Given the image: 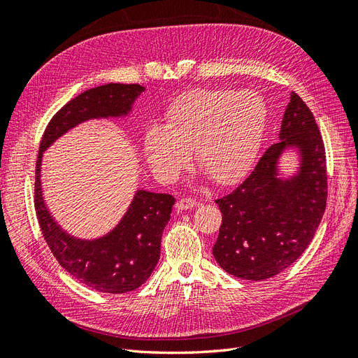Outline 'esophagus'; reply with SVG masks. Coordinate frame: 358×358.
Wrapping results in <instances>:
<instances>
[{
  "mask_svg": "<svg viewBox=\"0 0 358 358\" xmlns=\"http://www.w3.org/2000/svg\"><path fill=\"white\" fill-rule=\"evenodd\" d=\"M197 206V201L192 200V199H180L176 204L178 210H189V209H194Z\"/></svg>",
  "mask_w": 358,
  "mask_h": 358,
  "instance_id": "esophagus-1",
  "label": "esophagus"
}]
</instances>
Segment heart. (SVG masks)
Instances as JSON below:
<instances>
[{
	"instance_id": "b5f03b06",
	"label": "heart",
	"mask_w": 358,
	"mask_h": 358,
	"mask_svg": "<svg viewBox=\"0 0 358 358\" xmlns=\"http://www.w3.org/2000/svg\"><path fill=\"white\" fill-rule=\"evenodd\" d=\"M266 121V103L257 92L192 90L170 104L167 125L148 127L145 155L155 175L171 182L196 149V161L206 175L230 185L252 167Z\"/></svg>"
}]
</instances>
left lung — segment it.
I'll return each mask as SVG.
<instances>
[{"instance_id":"obj_1","label":"left lung","mask_w":358,"mask_h":358,"mask_svg":"<svg viewBox=\"0 0 358 358\" xmlns=\"http://www.w3.org/2000/svg\"><path fill=\"white\" fill-rule=\"evenodd\" d=\"M296 150L299 167L282 178L285 150ZM327 201L326 150L309 107L296 92L280 124L279 142L231 194L216 200L222 224L212 254L227 273L248 280L272 278L306 251Z\"/></svg>"}]
</instances>
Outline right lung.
<instances>
[{
  "mask_svg": "<svg viewBox=\"0 0 358 358\" xmlns=\"http://www.w3.org/2000/svg\"><path fill=\"white\" fill-rule=\"evenodd\" d=\"M142 92L145 86L137 83H107L82 92L50 119L37 157L36 209L52 254L80 284L110 294L133 291L152 275L175 197L137 189L115 229L96 239H79L64 230L48 209L41 189V161L53 142L79 124L128 116Z\"/></svg>",
  "mask_w": 358,
  "mask_h": 358,
  "instance_id": "obj_1",
  "label": "right lung"
}]
</instances>
